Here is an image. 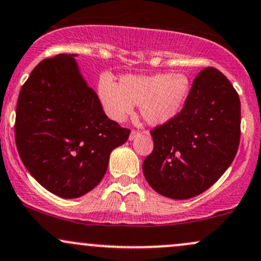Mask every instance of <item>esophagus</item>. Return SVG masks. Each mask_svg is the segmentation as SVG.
Here are the masks:
<instances>
[{
  "instance_id": "obj_1",
  "label": "esophagus",
  "mask_w": 261,
  "mask_h": 261,
  "mask_svg": "<svg viewBox=\"0 0 261 261\" xmlns=\"http://www.w3.org/2000/svg\"><path fill=\"white\" fill-rule=\"evenodd\" d=\"M141 135V133L140 131H131V134H130V137H128V140L130 141H134L135 139H137V137H139Z\"/></svg>"
}]
</instances>
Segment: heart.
Segmentation results:
<instances>
[{
    "label": "heart",
    "instance_id": "obj_1",
    "mask_svg": "<svg viewBox=\"0 0 261 261\" xmlns=\"http://www.w3.org/2000/svg\"><path fill=\"white\" fill-rule=\"evenodd\" d=\"M185 74L122 75L118 84L103 76L98 96L109 118L121 122L140 106L142 118L150 125H164L180 114L190 93Z\"/></svg>",
    "mask_w": 261,
    "mask_h": 261
}]
</instances>
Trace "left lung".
<instances>
[{
  "label": "left lung",
  "instance_id": "obj_1",
  "mask_svg": "<svg viewBox=\"0 0 261 261\" xmlns=\"http://www.w3.org/2000/svg\"><path fill=\"white\" fill-rule=\"evenodd\" d=\"M150 135L154 149L142 165L149 186L171 199L198 196L221 177L236 156L240 97L218 69H204L180 114Z\"/></svg>",
  "mask_w": 261,
  "mask_h": 261
}]
</instances>
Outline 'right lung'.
Instances as JSON below:
<instances>
[{
    "mask_svg": "<svg viewBox=\"0 0 261 261\" xmlns=\"http://www.w3.org/2000/svg\"><path fill=\"white\" fill-rule=\"evenodd\" d=\"M75 57L40 62L21 87L15 115V143L25 168L47 191L69 199L99 184L113 149L130 135L107 117Z\"/></svg>",
    "mask_w": 261,
    "mask_h": 261,
    "instance_id": "1",
    "label": "right lung"
}]
</instances>
